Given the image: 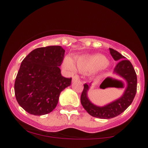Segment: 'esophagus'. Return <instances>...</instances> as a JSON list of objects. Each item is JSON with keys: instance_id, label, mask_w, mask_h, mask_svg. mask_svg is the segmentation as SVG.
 <instances>
[{"instance_id": "obj_1", "label": "esophagus", "mask_w": 148, "mask_h": 148, "mask_svg": "<svg viewBox=\"0 0 148 148\" xmlns=\"http://www.w3.org/2000/svg\"><path fill=\"white\" fill-rule=\"evenodd\" d=\"M80 79L78 76H74V77L72 78V82H76V81H79Z\"/></svg>"}]
</instances>
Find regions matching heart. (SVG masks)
Masks as SVG:
<instances>
[{
	"label": "heart",
	"mask_w": 148,
	"mask_h": 148,
	"mask_svg": "<svg viewBox=\"0 0 148 148\" xmlns=\"http://www.w3.org/2000/svg\"><path fill=\"white\" fill-rule=\"evenodd\" d=\"M66 68L72 71L75 70V64L70 58L66 57L64 60ZM109 63L106 57L99 54L84 55L76 59V66L83 72H92L94 75H99L108 68Z\"/></svg>",
	"instance_id": "b5f03b06"
}]
</instances>
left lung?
<instances>
[{"label": "left lung", "mask_w": 148, "mask_h": 148, "mask_svg": "<svg viewBox=\"0 0 148 148\" xmlns=\"http://www.w3.org/2000/svg\"><path fill=\"white\" fill-rule=\"evenodd\" d=\"M109 51L113 59L118 62L114 69V74L126 81L123 95L105 106H97L88 99V92L91 86L90 83V84H84V90L81 96V104L85 110L92 116L101 119H111L123 113L133 101L137 89L136 74L130 61L114 49L109 48ZM116 82L122 83L116 79H106L100 85V87H107L110 85L115 84ZM121 84L123 87V84Z\"/></svg>", "instance_id": "left-lung-1"}]
</instances>
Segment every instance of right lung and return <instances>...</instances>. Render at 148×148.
<instances>
[{
	"label": "right lung",
	"instance_id": "right-lung-1",
	"mask_svg": "<svg viewBox=\"0 0 148 148\" xmlns=\"http://www.w3.org/2000/svg\"><path fill=\"white\" fill-rule=\"evenodd\" d=\"M60 46L34 49L22 61L14 83L15 97L25 111L34 115L51 113L60 92L71 85L72 78L61 75L59 67L64 56Z\"/></svg>",
	"mask_w": 148,
	"mask_h": 148
}]
</instances>
